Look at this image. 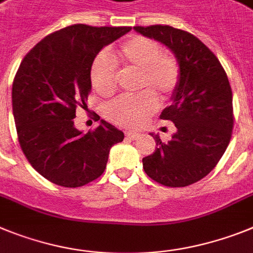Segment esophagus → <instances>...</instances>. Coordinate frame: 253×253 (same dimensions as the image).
<instances>
[{"instance_id": "obj_1", "label": "esophagus", "mask_w": 253, "mask_h": 253, "mask_svg": "<svg viewBox=\"0 0 253 253\" xmlns=\"http://www.w3.org/2000/svg\"><path fill=\"white\" fill-rule=\"evenodd\" d=\"M125 135H126V137H128V139H131V140H137L140 137V133L131 132V131H127Z\"/></svg>"}]
</instances>
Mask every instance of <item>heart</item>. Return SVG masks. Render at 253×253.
<instances>
[{
    "label": "heart",
    "instance_id": "heart-1",
    "mask_svg": "<svg viewBox=\"0 0 253 253\" xmlns=\"http://www.w3.org/2000/svg\"><path fill=\"white\" fill-rule=\"evenodd\" d=\"M118 58L126 71L139 74L137 90L141 94L108 103L105 117L118 126L136 128L158 109L157 96L166 100L174 93L181 79V67L178 60L172 53L163 52L158 42L140 35L122 43ZM90 80L99 95L111 96L116 93L117 69L108 53L96 57L90 69Z\"/></svg>",
    "mask_w": 253,
    "mask_h": 253
}]
</instances>
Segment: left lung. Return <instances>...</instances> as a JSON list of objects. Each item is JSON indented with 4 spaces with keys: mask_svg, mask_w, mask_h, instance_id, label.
<instances>
[{
    "mask_svg": "<svg viewBox=\"0 0 253 253\" xmlns=\"http://www.w3.org/2000/svg\"><path fill=\"white\" fill-rule=\"evenodd\" d=\"M133 29L166 44L181 67L173 103L160 114L177 132L168 142L151 133L157 148L142 167L158 183L186 187L206 177L227 150L234 125L232 87L218 57L191 33L169 25Z\"/></svg>",
    "mask_w": 253,
    "mask_h": 253,
    "instance_id": "obj_1",
    "label": "left lung"
}]
</instances>
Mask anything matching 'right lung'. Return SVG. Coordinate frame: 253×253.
I'll return each mask as SVG.
<instances>
[{
	"label": "right lung",
	"mask_w": 253,
	"mask_h": 253,
	"mask_svg": "<svg viewBox=\"0 0 253 253\" xmlns=\"http://www.w3.org/2000/svg\"><path fill=\"white\" fill-rule=\"evenodd\" d=\"M129 26L74 24L42 39L26 53L12 83L17 140L33 168L49 182L76 188L99 178L109 150L125 135L100 121L83 133L76 109L86 108L90 69L100 49Z\"/></svg>",
	"instance_id": "right-lung-1"
}]
</instances>
